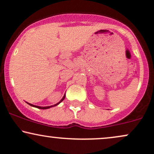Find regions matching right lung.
Here are the masks:
<instances>
[{
    "mask_svg": "<svg viewBox=\"0 0 154 154\" xmlns=\"http://www.w3.org/2000/svg\"><path fill=\"white\" fill-rule=\"evenodd\" d=\"M65 97H66V94L64 95V96H63V97L62 98V99L60 100V102H58V103H56V104H54V105H53V106H44V107H42V106H35V105H33V104H31V103H28V104H29L30 106H33V107L38 108V109H50V108H51V107H54V106H57V105H58V104H59V103H60V102L63 101V100H64V98H65Z\"/></svg>",
    "mask_w": 154,
    "mask_h": 154,
    "instance_id": "1",
    "label": "right lung"
}]
</instances>
